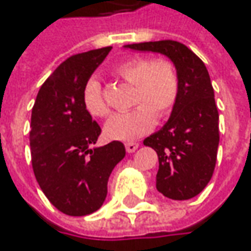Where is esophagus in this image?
I'll use <instances>...</instances> for the list:
<instances>
[{"label":"esophagus","instance_id":"esophagus-1","mask_svg":"<svg viewBox=\"0 0 251 251\" xmlns=\"http://www.w3.org/2000/svg\"><path fill=\"white\" fill-rule=\"evenodd\" d=\"M137 147H139V143H136V142H129V143L125 145V149L127 153H133L135 150H137Z\"/></svg>","mask_w":251,"mask_h":251}]
</instances>
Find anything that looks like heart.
Masks as SVG:
<instances>
[{
	"label": "heart",
	"mask_w": 251,
	"mask_h": 251,
	"mask_svg": "<svg viewBox=\"0 0 251 251\" xmlns=\"http://www.w3.org/2000/svg\"><path fill=\"white\" fill-rule=\"evenodd\" d=\"M115 74L135 87L132 104L137 106L129 112L112 115L105 124L104 132L112 140L132 142L154 127L156 114L166 116L171 112L180 93L178 73L169 59L136 57L119 64ZM82 102L88 114L97 118L106 116L109 112L97 78L85 84Z\"/></svg>",
	"instance_id": "b5f03b06"
}]
</instances>
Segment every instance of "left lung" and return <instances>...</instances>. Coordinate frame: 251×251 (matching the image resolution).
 <instances>
[{
	"label": "left lung",
	"mask_w": 251,
	"mask_h": 251,
	"mask_svg": "<svg viewBox=\"0 0 251 251\" xmlns=\"http://www.w3.org/2000/svg\"><path fill=\"white\" fill-rule=\"evenodd\" d=\"M125 49L166 56L174 63L178 78V100L169 121L143 140L158 156L156 188L174 201L197 197L213 174L219 145V114L203 61L185 45L158 40L126 45Z\"/></svg>",
	"instance_id": "1"
}]
</instances>
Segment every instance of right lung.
I'll return each mask as SVG.
<instances>
[{"label": "right lung", "mask_w": 251, "mask_h": 251, "mask_svg": "<svg viewBox=\"0 0 251 251\" xmlns=\"http://www.w3.org/2000/svg\"><path fill=\"white\" fill-rule=\"evenodd\" d=\"M111 46L71 56L40 87L30 116L32 167L40 190L70 216L98 211L125 146L114 140L95 146L101 127L82 102V90ZM94 147L93 148L92 146Z\"/></svg>", "instance_id": "obj_1"}]
</instances>
